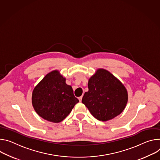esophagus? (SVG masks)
<instances>
[{"instance_id":"esophagus-1","label":"esophagus","mask_w":160,"mask_h":160,"mask_svg":"<svg viewBox=\"0 0 160 160\" xmlns=\"http://www.w3.org/2000/svg\"><path fill=\"white\" fill-rule=\"evenodd\" d=\"M82 97H79V98H78V99H79V102H81V100H82Z\"/></svg>"}]
</instances>
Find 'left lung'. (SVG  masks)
<instances>
[{
  "label": "left lung",
  "instance_id": "obj_1",
  "mask_svg": "<svg viewBox=\"0 0 160 160\" xmlns=\"http://www.w3.org/2000/svg\"><path fill=\"white\" fill-rule=\"evenodd\" d=\"M88 92L82 102L98 120L106 121L119 115L128 102L123 84L108 70L98 68L88 80Z\"/></svg>",
  "mask_w": 160,
  "mask_h": 160
}]
</instances>
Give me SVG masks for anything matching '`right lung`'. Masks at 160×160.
<instances>
[{"label":"right lung","instance_id":"obj_1","mask_svg":"<svg viewBox=\"0 0 160 160\" xmlns=\"http://www.w3.org/2000/svg\"><path fill=\"white\" fill-rule=\"evenodd\" d=\"M57 70H52L34 88L32 103L37 114L52 122H60L72 111L79 100L72 88Z\"/></svg>","mask_w":160,"mask_h":160}]
</instances>
